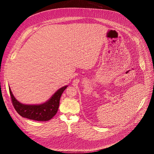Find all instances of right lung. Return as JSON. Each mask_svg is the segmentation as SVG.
Here are the masks:
<instances>
[{"instance_id":"right-lung-1","label":"right lung","mask_w":154,"mask_h":154,"mask_svg":"<svg viewBox=\"0 0 154 154\" xmlns=\"http://www.w3.org/2000/svg\"><path fill=\"white\" fill-rule=\"evenodd\" d=\"M67 87L68 85H66L61 87L47 101L37 105L22 103L15 98L10 87L9 92L13 106L20 116L37 121H47L53 118L57 112L60 97Z\"/></svg>"}]
</instances>
